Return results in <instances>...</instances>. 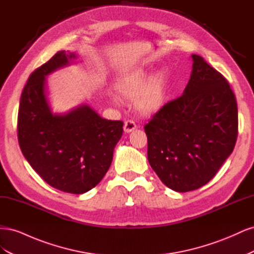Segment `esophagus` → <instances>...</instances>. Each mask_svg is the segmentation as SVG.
<instances>
[{"label": "esophagus", "instance_id": "esophagus-1", "mask_svg": "<svg viewBox=\"0 0 254 254\" xmlns=\"http://www.w3.org/2000/svg\"><path fill=\"white\" fill-rule=\"evenodd\" d=\"M134 129H136V125H135V123H134L133 121L128 120V121L125 122V124H124V131H125L126 133H129V132L133 131Z\"/></svg>", "mask_w": 254, "mask_h": 254}]
</instances>
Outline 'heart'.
<instances>
[{
    "mask_svg": "<svg viewBox=\"0 0 254 254\" xmlns=\"http://www.w3.org/2000/svg\"><path fill=\"white\" fill-rule=\"evenodd\" d=\"M118 93L128 101H134L143 114H153L165 106L170 95V82L165 72L150 76L145 67H136L119 77L114 83Z\"/></svg>",
    "mask_w": 254,
    "mask_h": 254,
    "instance_id": "1",
    "label": "heart"
}]
</instances>
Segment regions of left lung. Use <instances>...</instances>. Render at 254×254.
Listing matches in <instances>:
<instances>
[{
  "instance_id": "8db88e82",
  "label": "left lung",
  "mask_w": 254,
  "mask_h": 254,
  "mask_svg": "<svg viewBox=\"0 0 254 254\" xmlns=\"http://www.w3.org/2000/svg\"><path fill=\"white\" fill-rule=\"evenodd\" d=\"M183 94L165 104L144 127L147 158L167 188L184 193L201 188L231 155L237 137V104L219 72L191 55Z\"/></svg>"
}]
</instances>
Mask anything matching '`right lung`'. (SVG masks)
Segmentation results:
<instances>
[{
  "label": "right lung",
  "instance_id": "1",
  "mask_svg": "<svg viewBox=\"0 0 254 254\" xmlns=\"http://www.w3.org/2000/svg\"><path fill=\"white\" fill-rule=\"evenodd\" d=\"M75 59V53L60 51L29 76L20 99L18 139L23 156L45 182L83 194L108 172L124 123L102 118L88 104L53 112L47 76Z\"/></svg>",
  "mask_w": 254,
  "mask_h": 254
}]
</instances>
